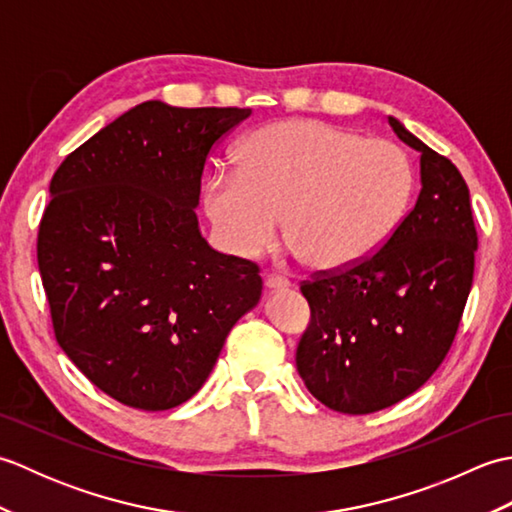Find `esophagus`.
<instances>
[{"label":"esophagus","instance_id":"esophagus-1","mask_svg":"<svg viewBox=\"0 0 512 512\" xmlns=\"http://www.w3.org/2000/svg\"><path fill=\"white\" fill-rule=\"evenodd\" d=\"M264 286L268 290H286L290 286V281L286 277H279V275H268L266 281H264Z\"/></svg>","mask_w":512,"mask_h":512}]
</instances>
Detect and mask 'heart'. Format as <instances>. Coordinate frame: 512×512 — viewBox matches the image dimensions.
Instances as JSON below:
<instances>
[{"instance_id":"1","label":"heart","mask_w":512,"mask_h":512,"mask_svg":"<svg viewBox=\"0 0 512 512\" xmlns=\"http://www.w3.org/2000/svg\"><path fill=\"white\" fill-rule=\"evenodd\" d=\"M413 184L396 145L323 121H281L248 136L242 167L209 173L202 206L228 253L257 255L284 215L292 253L312 270H343L394 235Z\"/></svg>"}]
</instances>
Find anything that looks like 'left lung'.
I'll return each mask as SVG.
<instances>
[{"instance_id":"left-lung-1","label":"left lung","mask_w":512,"mask_h":512,"mask_svg":"<svg viewBox=\"0 0 512 512\" xmlns=\"http://www.w3.org/2000/svg\"><path fill=\"white\" fill-rule=\"evenodd\" d=\"M420 151V193L374 255L303 281L310 325L297 372L334 411L363 416L411 396L436 372L458 332L475 270L477 231L458 167L389 116Z\"/></svg>"}]
</instances>
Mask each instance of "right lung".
I'll list each match as a JSON object with an SVG mask.
<instances>
[{"instance_id": "add662e5", "label": "right lung", "mask_w": 512, "mask_h": 512, "mask_svg": "<svg viewBox=\"0 0 512 512\" xmlns=\"http://www.w3.org/2000/svg\"><path fill=\"white\" fill-rule=\"evenodd\" d=\"M248 116L147 101L54 171L37 237L54 336L127 407L187 402L262 297L259 266L213 250L195 215L206 158Z\"/></svg>"}]
</instances>
